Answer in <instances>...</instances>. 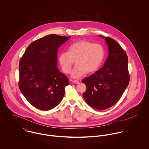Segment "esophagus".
Returning a JSON list of instances; mask_svg holds the SVG:
<instances>
[{"label":"esophagus","instance_id":"obj_1","mask_svg":"<svg viewBox=\"0 0 149 149\" xmlns=\"http://www.w3.org/2000/svg\"><path fill=\"white\" fill-rule=\"evenodd\" d=\"M73 83H74V84H79L80 83V81L79 80H74L73 81Z\"/></svg>","mask_w":149,"mask_h":149}]
</instances>
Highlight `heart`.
<instances>
[{
	"label": "heart",
	"mask_w": 149,
	"mask_h": 149,
	"mask_svg": "<svg viewBox=\"0 0 149 149\" xmlns=\"http://www.w3.org/2000/svg\"><path fill=\"white\" fill-rule=\"evenodd\" d=\"M104 57L103 46L99 43H92L85 40H79L71 44L68 52H61L58 62L65 73H69L75 61L76 66L71 73L73 78H79L86 72L92 73L101 65Z\"/></svg>",
	"instance_id": "heart-1"
}]
</instances>
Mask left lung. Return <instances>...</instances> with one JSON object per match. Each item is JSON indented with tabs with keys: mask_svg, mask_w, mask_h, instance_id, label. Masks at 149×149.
Returning a JSON list of instances; mask_svg holds the SVG:
<instances>
[{
	"mask_svg": "<svg viewBox=\"0 0 149 149\" xmlns=\"http://www.w3.org/2000/svg\"><path fill=\"white\" fill-rule=\"evenodd\" d=\"M105 40L108 56L104 66L83 79L86 89L83 93L86 103L96 109H106L120 99L130 81L128 57L125 51L112 38L99 35Z\"/></svg>",
	"mask_w": 149,
	"mask_h": 149,
	"instance_id": "8db88e82",
	"label": "left lung"
}]
</instances>
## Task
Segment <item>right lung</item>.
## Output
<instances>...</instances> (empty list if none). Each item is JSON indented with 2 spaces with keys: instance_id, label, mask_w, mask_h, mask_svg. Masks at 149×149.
Wrapping results in <instances>:
<instances>
[{
  "instance_id": "1",
  "label": "right lung",
  "mask_w": 149,
  "mask_h": 149,
  "mask_svg": "<svg viewBox=\"0 0 149 149\" xmlns=\"http://www.w3.org/2000/svg\"><path fill=\"white\" fill-rule=\"evenodd\" d=\"M69 37L50 34L29 45L19 62V88L35 108L47 111L58 106L69 82L57 68V51Z\"/></svg>"
}]
</instances>
